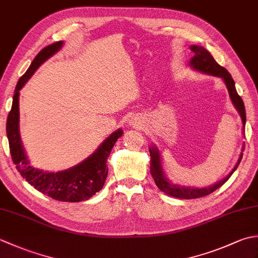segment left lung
<instances>
[{
	"label": "left lung",
	"instance_id": "obj_1",
	"mask_svg": "<svg viewBox=\"0 0 258 258\" xmlns=\"http://www.w3.org/2000/svg\"><path fill=\"white\" fill-rule=\"evenodd\" d=\"M190 51L194 53V56L191 57L190 63H189L190 67H193V69L200 71L202 73L212 74L214 76L222 78L224 82H225L229 97H231L235 107H236L237 111L239 112L240 117H242V120H243V125L245 126L246 113H245L244 102L242 100V97L237 94V91L235 89L234 80L232 79L231 74L227 72L226 69L221 67V65L214 59L212 54L208 52L206 48L199 45H191ZM150 154H151L150 171L153 178L155 180V184L157 185V187L169 196L177 197V199H183V200H193V199H199V197H204L206 195H210L217 188H220L221 186L225 184L227 182V179L232 176V174L234 173L235 169L237 168L238 164L240 161H242V157H243V155H240L238 163L233 169V172L229 173L228 176L220 180V182L216 183L215 185L210 186V187H205V188H189V187H180V186L174 185L169 182L165 176H164V173L162 171V166H161L160 154H158V151L156 150V147H154V149H150Z\"/></svg>",
	"mask_w": 258,
	"mask_h": 258
}]
</instances>
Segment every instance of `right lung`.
Listing matches in <instances>:
<instances>
[{
    "label": "right lung",
    "instance_id": "add662e5",
    "mask_svg": "<svg viewBox=\"0 0 258 258\" xmlns=\"http://www.w3.org/2000/svg\"><path fill=\"white\" fill-rule=\"evenodd\" d=\"M62 45L63 42L58 41L45 46L33 59L26 72L21 76L15 87L12 108L7 120V134L11 156L21 176L34 186L35 189L52 197L53 200L74 203L89 200L103 188L108 173L106 167L107 158L115 142L122 136L123 131L117 130L104 141L96 152L87 157V160L67 171L56 173L43 172L30 165L22 146L19 132L20 90L40 68V65L55 54Z\"/></svg>",
    "mask_w": 258,
    "mask_h": 258
}]
</instances>
